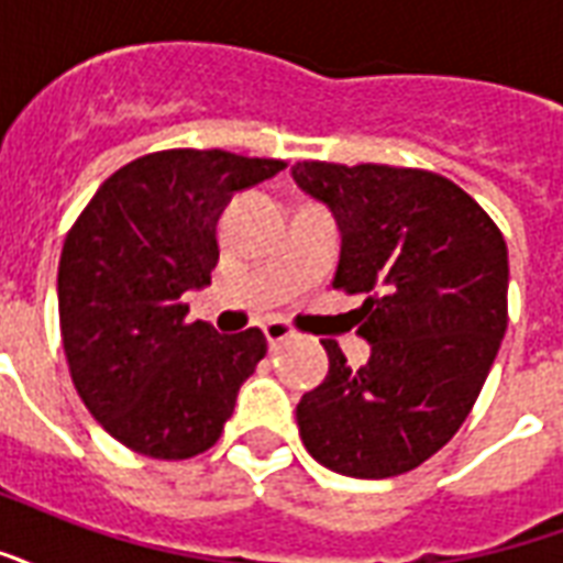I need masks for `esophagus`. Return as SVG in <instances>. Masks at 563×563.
<instances>
[{"mask_svg":"<svg viewBox=\"0 0 563 563\" xmlns=\"http://www.w3.org/2000/svg\"><path fill=\"white\" fill-rule=\"evenodd\" d=\"M263 333H265V339H268V349L272 351H277L283 342H289V339L295 336V333H291V330L286 328L283 321H268V324H263Z\"/></svg>","mask_w":563,"mask_h":563,"instance_id":"obj_1","label":"esophagus"}]
</instances>
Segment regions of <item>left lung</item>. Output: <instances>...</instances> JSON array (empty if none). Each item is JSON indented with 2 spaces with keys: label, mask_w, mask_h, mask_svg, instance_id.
I'll list each match as a JSON object with an SVG mask.
<instances>
[{
  "label": "left lung",
  "mask_w": 563,
  "mask_h": 563,
  "mask_svg": "<svg viewBox=\"0 0 563 563\" xmlns=\"http://www.w3.org/2000/svg\"><path fill=\"white\" fill-rule=\"evenodd\" d=\"M295 186L328 206L342 251L333 286L372 345L360 368L324 339L330 368L298 401L307 452L349 478H393L440 452L482 393L508 328V247L445 177L389 165L298 162Z\"/></svg>",
  "instance_id": "8db88e82"
}]
</instances>
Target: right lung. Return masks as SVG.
Returning <instances> with one entry per match:
<instances>
[{"instance_id":"right-lung-1","label":"right lung","mask_w":563,"mask_h":563,"mask_svg":"<svg viewBox=\"0 0 563 563\" xmlns=\"http://www.w3.org/2000/svg\"><path fill=\"white\" fill-rule=\"evenodd\" d=\"M280 158L165 150L111 174L64 239L58 319L73 384L118 443L186 461L218 443L239 386L265 357L260 328L221 336L186 321L212 283L218 218Z\"/></svg>"}]
</instances>
